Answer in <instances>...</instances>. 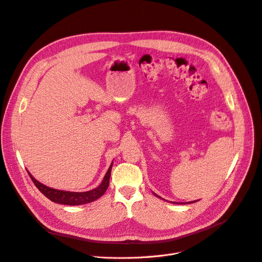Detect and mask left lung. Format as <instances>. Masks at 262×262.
<instances>
[{
  "label": "left lung",
  "mask_w": 262,
  "mask_h": 262,
  "mask_svg": "<svg viewBox=\"0 0 262 262\" xmlns=\"http://www.w3.org/2000/svg\"><path fill=\"white\" fill-rule=\"evenodd\" d=\"M154 195H155V196H157L156 194H154ZM157 197H159V196H157ZM192 203H193V201H192ZM194 203H195V201H194ZM174 204H177V203H174ZM188 204H191V201H190V203H188Z\"/></svg>",
  "instance_id": "obj_1"
}]
</instances>
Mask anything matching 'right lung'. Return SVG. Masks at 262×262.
<instances>
[{"instance_id": "right-lung-1", "label": "right lung", "mask_w": 262, "mask_h": 262, "mask_svg": "<svg viewBox=\"0 0 262 262\" xmlns=\"http://www.w3.org/2000/svg\"><path fill=\"white\" fill-rule=\"evenodd\" d=\"M112 165L109 167L102 184H100L97 188L87 191V192H68V191H61V190H55L52 188H49L41 183H38L37 180L28 172L31 180L35 187L41 191L47 198H49L53 203L61 204V205H67V206H79V205H85L92 203V201L102 197L104 193L107 191L109 187V180L111 175V169Z\"/></svg>"}]
</instances>
